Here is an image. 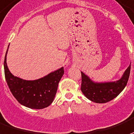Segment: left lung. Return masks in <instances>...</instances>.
I'll list each match as a JSON object with an SVG mask.
<instances>
[{"mask_svg": "<svg viewBox=\"0 0 134 134\" xmlns=\"http://www.w3.org/2000/svg\"><path fill=\"white\" fill-rule=\"evenodd\" d=\"M131 71V63L121 79L115 81L95 82L81 72V90L83 95L94 103H104L119 95L127 84Z\"/></svg>", "mask_w": 134, "mask_h": 134, "instance_id": "obj_1", "label": "left lung"}]
</instances>
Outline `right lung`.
<instances>
[{
	"label": "right lung",
	"mask_w": 134,
	"mask_h": 134,
	"mask_svg": "<svg viewBox=\"0 0 134 134\" xmlns=\"http://www.w3.org/2000/svg\"><path fill=\"white\" fill-rule=\"evenodd\" d=\"M9 47V46H8ZM7 49L4 60L5 77L13 96L23 106L33 109H43L54 100L59 81L64 74L63 67L36 80H25L13 76L7 66Z\"/></svg>",
	"instance_id": "obj_1"
}]
</instances>
